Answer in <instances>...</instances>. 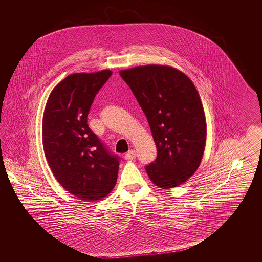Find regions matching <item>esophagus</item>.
I'll list each match as a JSON object with an SVG mask.
<instances>
[{
    "label": "esophagus",
    "instance_id": "34e87169",
    "mask_svg": "<svg viewBox=\"0 0 262 262\" xmlns=\"http://www.w3.org/2000/svg\"><path fill=\"white\" fill-rule=\"evenodd\" d=\"M136 158V151L135 150H130V151H127L125 156V159L127 160H133Z\"/></svg>",
    "mask_w": 262,
    "mask_h": 262
}]
</instances>
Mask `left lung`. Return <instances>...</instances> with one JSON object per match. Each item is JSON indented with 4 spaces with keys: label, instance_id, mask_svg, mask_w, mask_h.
I'll use <instances>...</instances> for the list:
<instances>
[{
    "label": "left lung",
    "instance_id": "1",
    "mask_svg": "<svg viewBox=\"0 0 262 262\" xmlns=\"http://www.w3.org/2000/svg\"><path fill=\"white\" fill-rule=\"evenodd\" d=\"M145 113L157 145L146 165L151 182L172 188L196 172L206 146V124L200 96L189 78L169 66L148 65L120 72Z\"/></svg>",
    "mask_w": 262,
    "mask_h": 262
}]
</instances>
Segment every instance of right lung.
I'll use <instances>...</instances> for the list:
<instances>
[{
  "instance_id": "1",
  "label": "right lung",
  "mask_w": 262,
  "mask_h": 262,
  "mask_svg": "<svg viewBox=\"0 0 262 262\" xmlns=\"http://www.w3.org/2000/svg\"><path fill=\"white\" fill-rule=\"evenodd\" d=\"M112 72L72 74L48 99L42 139L45 157L57 182L86 201L106 196L114 187L120 157L89 128L88 116L99 90Z\"/></svg>"
}]
</instances>
